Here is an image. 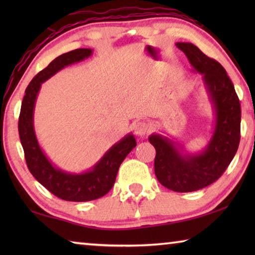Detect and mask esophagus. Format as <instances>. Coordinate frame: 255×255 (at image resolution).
I'll list each match as a JSON object with an SVG mask.
<instances>
[{
	"instance_id": "esophagus-1",
	"label": "esophagus",
	"mask_w": 255,
	"mask_h": 255,
	"mask_svg": "<svg viewBox=\"0 0 255 255\" xmlns=\"http://www.w3.org/2000/svg\"><path fill=\"white\" fill-rule=\"evenodd\" d=\"M150 131V126L146 122H138L135 125V133L139 137H144Z\"/></svg>"
}]
</instances>
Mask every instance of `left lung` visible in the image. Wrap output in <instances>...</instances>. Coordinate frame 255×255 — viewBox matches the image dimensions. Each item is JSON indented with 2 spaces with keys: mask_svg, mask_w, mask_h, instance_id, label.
<instances>
[{
  "mask_svg": "<svg viewBox=\"0 0 255 255\" xmlns=\"http://www.w3.org/2000/svg\"><path fill=\"white\" fill-rule=\"evenodd\" d=\"M195 71L204 75L215 110V129L209 144L198 154H183L174 141L153 133L148 140L156 149L154 170L159 183L175 192L208 187L230 165L241 139V105L234 85L217 60L190 42H176Z\"/></svg>",
  "mask_w": 255,
  "mask_h": 255,
  "instance_id": "left-lung-1",
  "label": "left lung"
}]
</instances>
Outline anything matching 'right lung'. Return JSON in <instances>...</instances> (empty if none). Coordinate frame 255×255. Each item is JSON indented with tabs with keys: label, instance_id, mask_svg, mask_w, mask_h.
Masks as SVG:
<instances>
[{
	"label": "right lung",
	"instance_id": "add662e5",
	"mask_svg": "<svg viewBox=\"0 0 255 255\" xmlns=\"http://www.w3.org/2000/svg\"><path fill=\"white\" fill-rule=\"evenodd\" d=\"M91 55V49L80 48L56 57L27 86L19 116V136L30 173L53 195L66 201H90L107 195L115 184L120 164L136 146L135 137L129 133L112 146L91 170L73 174L55 167L38 144L33 129V109L41 83L65 66Z\"/></svg>",
	"mask_w": 255,
	"mask_h": 255
}]
</instances>
